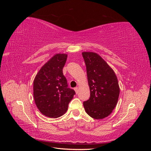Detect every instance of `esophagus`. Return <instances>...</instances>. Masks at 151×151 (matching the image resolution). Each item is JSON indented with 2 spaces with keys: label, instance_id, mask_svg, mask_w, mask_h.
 <instances>
[{
  "label": "esophagus",
  "instance_id": "34e87169",
  "mask_svg": "<svg viewBox=\"0 0 151 151\" xmlns=\"http://www.w3.org/2000/svg\"><path fill=\"white\" fill-rule=\"evenodd\" d=\"M74 90H75L76 93L77 94L78 93V91H79V88H78V87H76V88H74Z\"/></svg>",
  "mask_w": 151,
  "mask_h": 151
}]
</instances>
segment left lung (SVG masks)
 <instances>
[{
	"instance_id": "obj_1",
	"label": "left lung",
	"mask_w": 151,
	"mask_h": 151,
	"mask_svg": "<svg viewBox=\"0 0 151 151\" xmlns=\"http://www.w3.org/2000/svg\"><path fill=\"white\" fill-rule=\"evenodd\" d=\"M90 89V98L83 103L86 112L94 119L109 116L115 108L120 94L117 77L98 54L83 52Z\"/></svg>"
}]
</instances>
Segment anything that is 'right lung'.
Wrapping results in <instances>:
<instances>
[{
	"instance_id": "1",
	"label": "right lung",
	"mask_w": 151,
	"mask_h": 151,
	"mask_svg": "<svg viewBox=\"0 0 151 151\" xmlns=\"http://www.w3.org/2000/svg\"><path fill=\"white\" fill-rule=\"evenodd\" d=\"M67 55L57 53L50 59L36 74L33 82V96L40 111L49 118H58L67 110L76 94L68 88L63 74Z\"/></svg>"
}]
</instances>
